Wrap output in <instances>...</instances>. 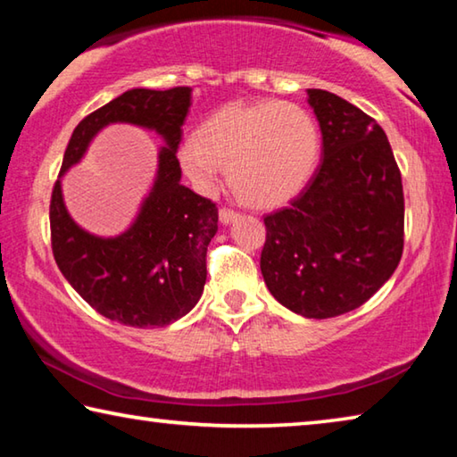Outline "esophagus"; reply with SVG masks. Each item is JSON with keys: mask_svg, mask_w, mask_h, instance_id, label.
Masks as SVG:
<instances>
[{"mask_svg": "<svg viewBox=\"0 0 457 457\" xmlns=\"http://www.w3.org/2000/svg\"><path fill=\"white\" fill-rule=\"evenodd\" d=\"M237 212H234V210H229V207H221L220 210V221L221 223H231L234 220H237Z\"/></svg>", "mask_w": 457, "mask_h": 457, "instance_id": "34e87169", "label": "esophagus"}]
</instances>
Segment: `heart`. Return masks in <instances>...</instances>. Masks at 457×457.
<instances>
[{
	"mask_svg": "<svg viewBox=\"0 0 457 457\" xmlns=\"http://www.w3.org/2000/svg\"><path fill=\"white\" fill-rule=\"evenodd\" d=\"M320 154L319 125L294 103H229L179 146V165L201 193L218 187L221 165L234 195L252 207H278L303 191Z\"/></svg>",
	"mask_w": 457,
	"mask_h": 457,
	"instance_id": "heart-1",
	"label": "heart"
}]
</instances>
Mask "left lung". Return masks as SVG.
Masks as SVG:
<instances>
[{
	"instance_id": "left-lung-1",
	"label": "left lung",
	"mask_w": 457,
	"mask_h": 457,
	"mask_svg": "<svg viewBox=\"0 0 457 457\" xmlns=\"http://www.w3.org/2000/svg\"><path fill=\"white\" fill-rule=\"evenodd\" d=\"M322 159L298 197L268 213L260 268L278 303L306 319L365 304L403 253L405 199L385 130L345 98L311 88Z\"/></svg>"
}]
</instances>
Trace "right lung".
Segmentation results:
<instances>
[{"label": "right lung", "instance_id": "obj_1", "mask_svg": "<svg viewBox=\"0 0 457 457\" xmlns=\"http://www.w3.org/2000/svg\"><path fill=\"white\" fill-rule=\"evenodd\" d=\"M191 88H133L84 117L68 141L60 175L79 163L111 122L153 129L165 138L159 171L141 213L125 234L96 237L76 226L60 179L50 199L52 253L72 288L106 319L125 327H167L187 314L204 292L207 245L218 231V207L181 185L177 159Z\"/></svg>", "mask_w": 457, "mask_h": 457}]
</instances>
